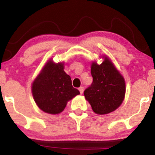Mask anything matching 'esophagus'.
<instances>
[{
    "instance_id": "esophagus-1",
    "label": "esophagus",
    "mask_w": 155,
    "mask_h": 155,
    "mask_svg": "<svg viewBox=\"0 0 155 155\" xmlns=\"http://www.w3.org/2000/svg\"><path fill=\"white\" fill-rule=\"evenodd\" d=\"M79 92H80L81 94H82L83 91H84V87H80L79 88Z\"/></svg>"
}]
</instances>
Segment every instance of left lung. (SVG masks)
I'll list each match as a JSON object with an SVG mask.
<instances>
[{"instance_id":"left-lung-1","label":"left lung","mask_w":155,"mask_h":155,"mask_svg":"<svg viewBox=\"0 0 155 155\" xmlns=\"http://www.w3.org/2000/svg\"><path fill=\"white\" fill-rule=\"evenodd\" d=\"M91 75L93 81L84 95L93 112L104 115L116 110L123 102L126 92L125 81L121 74L105 57L101 64L92 63Z\"/></svg>"}]
</instances>
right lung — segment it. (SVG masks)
<instances>
[{
  "label": "right lung",
  "instance_id": "obj_1",
  "mask_svg": "<svg viewBox=\"0 0 155 155\" xmlns=\"http://www.w3.org/2000/svg\"><path fill=\"white\" fill-rule=\"evenodd\" d=\"M31 91L39 108L53 115L63 111L68 101L80 94L64 71V64H56L52 60L47 62L33 81Z\"/></svg>",
  "mask_w": 155,
  "mask_h": 155
}]
</instances>
